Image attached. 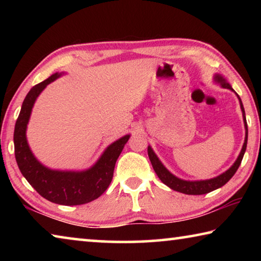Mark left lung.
<instances>
[{
	"label": "left lung",
	"instance_id": "8db88e82",
	"mask_svg": "<svg viewBox=\"0 0 261 261\" xmlns=\"http://www.w3.org/2000/svg\"><path fill=\"white\" fill-rule=\"evenodd\" d=\"M214 82L216 84L221 85V87L223 88H228V90L232 91L233 93L237 95L238 100H240V105H241V109H242V114H243V122H244V127H245V139H244V144H243V147L241 149V153L238 158L236 159V161L233 162V165L229 168L228 170L224 171L216 177L210 178V179H201V180H185L182 178L176 177L174 174H171L167 168L163 166V163L160 161V159L156 156V154L154 153L151 146L147 147V152H148V158L151 160V163L153 166V169L155 171L158 177L161 179V182L163 184H166L167 187H169L170 189H173L174 191H177L180 193H185V194H206L211 191H214V190L219 189L221 187H223L229 179H230L240 167L241 162L243 160V156H244V153L246 151V144H247V124H246V117H245V110L244 107H243L242 100L240 98L233 88L231 87L230 84H229L226 79H224L221 74L215 73L214 74Z\"/></svg>",
	"mask_w": 261,
	"mask_h": 261
}]
</instances>
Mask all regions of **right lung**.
Segmentation results:
<instances>
[{"mask_svg": "<svg viewBox=\"0 0 261 261\" xmlns=\"http://www.w3.org/2000/svg\"><path fill=\"white\" fill-rule=\"evenodd\" d=\"M62 74L59 72L51 74L46 81L31 88L26 95L15 125V156L20 173L40 196L59 205H83L99 198L107 190L113 179L115 163L130 135L123 136L110 144L98 161L88 169L55 170L43 166L31 151L26 138V129L38 96L48 84L56 81Z\"/></svg>", "mask_w": 261, "mask_h": 261, "instance_id": "add662e5", "label": "right lung"}]
</instances>
